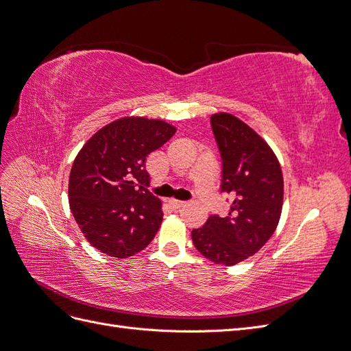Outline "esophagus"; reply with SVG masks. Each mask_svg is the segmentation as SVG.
Instances as JSON below:
<instances>
[{
    "instance_id": "1",
    "label": "esophagus",
    "mask_w": 351,
    "mask_h": 351,
    "mask_svg": "<svg viewBox=\"0 0 351 351\" xmlns=\"http://www.w3.org/2000/svg\"><path fill=\"white\" fill-rule=\"evenodd\" d=\"M169 205H171V208H173V209H178V208L184 206V205H186V202H183V200H177V199H171V200H169Z\"/></svg>"
}]
</instances>
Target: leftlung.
Wrapping results in <instances>:
<instances>
[{"instance_id":"1","label":"left lung","mask_w":351,"mask_h":351,"mask_svg":"<svg viewBox=\"0 0 351 351\" xmlns=\"http://www.w3.org/2000/svg\"><path fill=\"white\" fill-rule=\"evenodd\" d=\"M222 159L221 192L231 196L226 217L210 215L192 231L195 247L214 263L243 262L274 234L282 210L284 180L271 146L228 112L210 117Z\"/></svg>"}]
</instances>
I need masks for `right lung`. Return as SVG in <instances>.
<instances>
[{
    "instance_id": "right-lung-1",
    "label": "right lung",
    "mask_w": 351,
    "mask_h": 351,
    "mask_svg": "<svg viewBox=\"0 0 351 351\" xmlns=\"http://www.w3.org/2000/svg\"><path fill=\"white\" fill-rule=\"evenodd\" d=\"M174 133L162 120L124 117L83 145L70 171L69 204L95 249L123 259L154 240L164 214L161 200L146 189V158Z\"/></svg>"
}]
</instances>
